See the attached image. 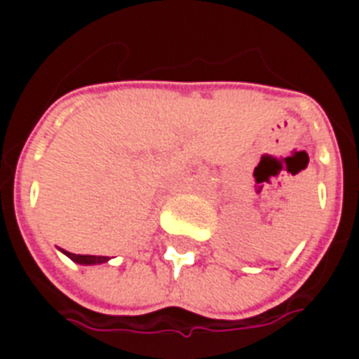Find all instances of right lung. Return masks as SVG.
<instances>
[{
	"label": "right lung",
	"instance_id": "1",
	"mask_svg": "<svg viewBox=\"0 0 359 359\" xmlns=\"http://www.w3.org/2000/svg\"><path fill=\"white\" fill-rule=\"evenodd\" d=\"M63 254L67 257H71L74 264L79 265H100V264H105V262H109V257L107 256H81V254H71V252H65L63 250Z\"/></svg>",
	"mask_w": 359,
	"mask_h": 359
}]
</instances>
